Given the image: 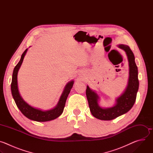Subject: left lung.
I'll use <instances>...</instances> for the list:
<instances>
[{
  "instance_id": "1",
  "label": "left lung",
  "mask_w": 153,
  "mask_h": 153,
  "mask_svg": "<svg viewBox=\"0 0 153 153\" xmlns=\"http://www.w3.org/2000/svg\"><path fill=\"white\" fill-rule=\"evenodd\" d=\"M119 48L126 53L129 62V79L124 92L116 99V103L111 108H102L98 102L99 97L97 94L91 90L87 85L86 95L88 100L90 111L96 118L103 120H111L129 111L134 105L139 89L138 70L135 62L133 51L128 45H119Z\"/></svg>"
}]
</instances>
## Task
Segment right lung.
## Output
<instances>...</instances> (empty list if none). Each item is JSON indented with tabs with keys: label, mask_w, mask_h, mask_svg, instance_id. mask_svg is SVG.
<instances>
[{
	"label": "right lung",
	"mask_w": 153,
	"mask_h": 153,
	"mask_svg": "<svg viewBox=\"0 0 153 153\" xmlns=\"http://www.w3.org/2000/svg\"><path fill=\"white\" fill-rule=\"evenodd\" d=\"M27 50L28 48L26 49L23 54H22L20 61L16 65L13 70L12 82L11 84V90L13 97L17 106L22 113L29 119L37 122H47L54 120L60 116L63 113L66 100L73 86L74 80L70 81L65 86L57 105L53 109L47 111H42L39 109H37L30 106L21 97L18 90L17 85V73L22 63L23 62Z\"/></svg>",
	"instance_id": "1"
}]
</instances>
